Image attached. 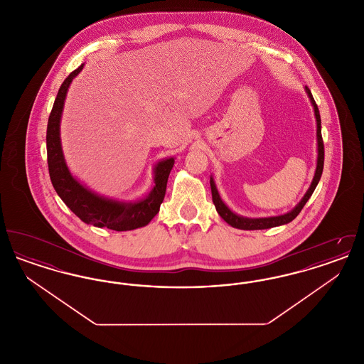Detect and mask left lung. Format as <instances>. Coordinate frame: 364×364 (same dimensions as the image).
Returning a JSON list of instances; mask_svg holds the SVG:
<instances>
[{
	"instance_id": "1",
	"label": "left lung",
	"mask_w": 364,
	"mask_h": 364,
	"mask_svg": "<svg viewBox=\"0 0 364 364\" xmlns=\"http://www.w3.org/2000/svg\"><path fill=\"white\" fill-rule=\"evenodd\" d=\"M306 91L311 100L312 106H314V112H315V117H316V139H318V161H316V171L315 176L312 180L311 187L306 192V195L303 196V199L300 200V203L296 208L284 214V215H278V217H269V218H244L237 214H235L233 211H230L226 208L225 203L221 200L218 191L215 188V184L213 181V178H210V187H211V196H213V203L217 208L218 214L223 217V220L226 221L228 224L237 229H244V230H257V229H269V228H274V226L284 225L291 223L294 220L299 213L301 211V208H304V205L307 203V200L311 198L312 192L316 188L319 178L322 176L323 171V161H325V147H323V139H322V132H321V116H319V109L314 101L311 91L309 87H306Z\"/></svg>"
}]
</instances>
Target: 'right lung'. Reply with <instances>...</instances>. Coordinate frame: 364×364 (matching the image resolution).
I'll list each match as a JSON object with an SVG mask.
<instances>
[{"mask_svg":"<svg viewBox=\"0 0 364 364\" xmlns=\"http://www.w3.org/2000/svg\"><path fill=\"white\" fill-rule=\"evenodd\" d=\"M82 70L83 64L77 70L70 72L60 87L48 122V166L53 187L63 202L86 224L97 228H107L117 232L132 230L147 225L156 217L165 198L168 177L173 168V158L161 161L156 165L154 188L147 198L135 203H119L95 195L75 180L67 168L61 150L60 120L70 82Z\"/></svg>","mask_w":364,"mask_h":364,"instance_id":"right-lung-1","label":"right lung"}]
</instances>
